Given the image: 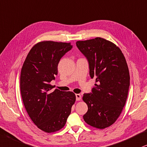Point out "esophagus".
Returning <instances> with one entry per match:
<instances>
[{"mask_svg": "<svg viewBox=\"0 0 147 147\" xmlns=\"http://www.w3.org/2000/svg\"><path fill=\"white\" fill-rule=\"evenodd\" d=\"M81 96L79 94H76V100H77V101H79V100H81Z\"/></svg>", "mask_w": 147, "mask_h": 147, "instance_id": "1", "label": "esophagus"}]
</instances>
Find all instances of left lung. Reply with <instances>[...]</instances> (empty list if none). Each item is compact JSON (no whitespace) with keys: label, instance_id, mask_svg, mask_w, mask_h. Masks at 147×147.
<instances>
[{"label":"left lung","instance_id":"8db88e82","mask_svg":"<svg viewBox=\"0 0 147 147\" xmlns=\"http://www.w3.org/2000/svg\"><path fill=\"white\" fill-rule=\"evenodd\" d=\"M76 45L88 60L91 78H96L92 93L83 94L88 107L83 119L105 129L116 121L126 102L130 79L127 62L121 50L103 38L79 40Z\"/></svg>","mask_w":147,"mask_h":147}]
</instances>
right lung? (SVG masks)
<instances>
[{
  "instance_id": "right-lung-1",
  "label": "right lung",
  "mask_w": 147,
  "mask_h": 147,
  "mask_svg": "<svg viewBox=\"0 0 147 147\" xmlns=\"http://www.w3.org/2000/svg\"><path fill=\"white\" fill-rule=\"evenodd\" d=\"M72 47L70 42H37L22 66L20 91L24 105L33 123L45 132L62 129L75 102L73 92L57 89L51 92L53 85L50 84L57 75L60 59Z\"/></svg>"
}]
</instances>
